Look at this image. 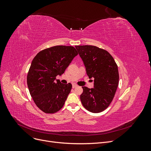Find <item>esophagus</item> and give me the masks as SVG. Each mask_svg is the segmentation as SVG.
Wrapping results in <instances>:
<instances>
[{
	"instance_id": "obj_1",
	"label": "esophagus",
	"mask_w": 151,
	"mask_h": 151,
	"mask_svg": "<svg viewBox=\"0 0 151 151\" xmlns=\"http://www.w3.org/2000/svg\"><path fill=\"white\" fill-rule=\"evenodd\" d=\"M77 86H77L76 84H72V88H76V87H77Z\"/></svg>"
}]
</instances>
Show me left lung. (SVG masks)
Masks as SVG:
<instances>
[{"label":"left lung","instance_id":"left-lung-1","mask_svg":"<svg viewBox=\"0 0 151 151\" xmlns=\"http://www.w3.org/2000/svg\"><path fill=\"white\" fill-rule=\"evenodd\" d=\"M75 47L84 62L87 75L94 79V88L83 87L81 103L89 111L101 112L109 106L116 91L119 83L118 66L106 50L92 45Z\"/></svg>","mask_w":151,"mask_h":151}]
</instances>
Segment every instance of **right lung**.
<instances>
[{
	"mask_svg": "<svg viewBox=\"0 0 151 151\" xmlns=\"http://www.w3.org/2000/svg\"><path fill=\"white\" fill-rule=\"evenodd\" d=\"M77 55L74 47L58 45L42 50L33 58L27 84L35 103L42 111L55 113L64 105L72 84H62L56 77L64 73Z\"/></svg>",
	"mask_w": 151,
	"mask_h": 151,
	"instance_id": "obj_1",
	"label": "right lung"
}]
</instances>
